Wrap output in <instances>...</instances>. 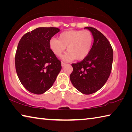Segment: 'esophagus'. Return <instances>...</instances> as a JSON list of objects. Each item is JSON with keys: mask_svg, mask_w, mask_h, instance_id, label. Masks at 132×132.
I'll use <instances>...</instances> for the list:
<instances>
[{"mask_svg": "<svg viewBox=\"0 0 132 132\" xmlns=\"http://www.w3.org/2000/svg\"><path fill=\"white\" fill-rule=\"evenodd\" d=\"M61 64H62V67H64V66H65V65H66V63H65V62H61Z\"/></svg>", "mask_w": 132, "mask_h": 132, "instance_id": "34e87169", "label": "esophagus"}]
</instances>
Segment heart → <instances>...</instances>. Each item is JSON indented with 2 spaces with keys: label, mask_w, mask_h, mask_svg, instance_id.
<instances>
[{
  "label": "heart",
  "mask_w": 132,
  "mask_h": 132,
  "mask_svg": "<svg viewBox=\"0 0 132 132\" xmlns=\"http://www.w3.org/2000/svg\"><path fill=\"white\" fill-rule=\"evenodd\" d=\"M93 35L88 30H71L62 32L58 39H51L49 46L51 51L61 56L67 47L68 53L63 57L65 61L76 59L82 61L88 56L93 44Z\"/></svg>",
  "instance_id": "b5f03b06"
}]
</instances>
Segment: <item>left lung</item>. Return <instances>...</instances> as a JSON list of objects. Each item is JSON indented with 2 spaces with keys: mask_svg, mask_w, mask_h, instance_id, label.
Returning <instances> with one entry per match:
<instances>
[{
  "mask_svg": "<svg viewBox=\"0 0 132 132\" xmlns=\"http://www.w3.org/2000/svg\"><path fill=\"white\" fill-rule=\"evenodd\" d=\"M90 30L94 43L88 56L80 62L72 63L70 79L75 87L84 94L97 92L105 84L111 74L113 62V50L106 38L91 27Z\"/></svg>",
  "mask_w": 132,
  "mask_h": 132,
  "instance_id": "8db88e82",
  "label": "left lung"
}]
</instances>
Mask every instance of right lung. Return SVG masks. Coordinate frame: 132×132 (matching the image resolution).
I'll return each instance as SVG.
<instances>
[{"instance_id": "add662e5", "label": "right lung", "mask_w": 132, "mask_h": 132, "mask_svg": "<svg viewBox=\"0 0 132 132\" xmlns=\"http://www.w3.org/2000/svg\"><path fill=\"white\" fill-rule=\"evenodd\" d=\"M60 30L39 27L24 34L15 55L18 77L26 90L41 94L54 83L61 70V62L50 48L49 42Z\"/></svg>"}]
</instances>
